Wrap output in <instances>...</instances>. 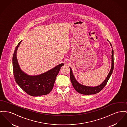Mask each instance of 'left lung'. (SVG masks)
<instances>
[{
	"label": "left lung",
	"instance_id": "obj_1",
	"mask_svg": "<svg viewBox=\"0 0 127 127\" xmlns=\"http://www.w3.org/2000/svg\"><path fill=\"white\" fill-rule=\"evenodd\" d=\"M111 46H112L111 44L110 43ZM113 54L114 51L113 50H112V66L110 70V72L108 74V76L105 80L98 86L97 87H88L82 85L80 84L78 82H77L76 79L75 78L73 74L72 69L71 68H70V77L71 79V83L74 87V88L75 89L76 92H77L78 93H81L84 95H92V94H95L96 93H99L100 91L103 89V88L105 87V86L106 85L110 76L113 71L114 66V57H113Z\"/></svg>",
	"mask_w": 127,
	"mask_h": 127
}]
</instances>
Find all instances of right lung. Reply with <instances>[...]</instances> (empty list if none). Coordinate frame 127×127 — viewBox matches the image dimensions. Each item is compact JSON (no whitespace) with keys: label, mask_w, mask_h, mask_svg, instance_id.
Returning a JSON list of instances; mask_svg holds the SVG:
<instances>
[{"label":"right lung","mask_w":127,"mask_h":127,"mask_svg":"<svg viewBox=\"0 0 127 127\" xmlns=\"http://www.w3.org/2000/svg\"><path fill=\"white\" fill-rule=\"evenodd\" d=\"M21 41L16 46L12 58L13 75L17 84L26 93L32 96L45 95L49 94L53 89L56 77L61 68L64 64H60L40 75L35 76L27 75L20 69L16 57V51Z\"/></svg>","instance_id":"obj_1"}]
</instances>
